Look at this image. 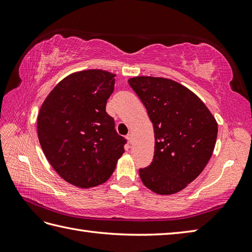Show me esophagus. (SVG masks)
<instances>
[{
  "label": "esophagus",
  "instance_id": "34e87169",
  "mask_svg": "<svg viewBox=\"0 0 252 252\" xmlns=\"http://www.w3.org/2000/svg\"><path fill=\"white\" fill-rule=\"evenodd\" d=\"M126 138H127V141H129V143L132 144V142H133V135L132 134H127Z\"/></svg>",
  "mask_w": 252,
  "mask_h": 252
}]
</instances>
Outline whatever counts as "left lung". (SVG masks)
I'll return each instance as SVG.
<instances>
[{"label": "left lung", "mask_w": 252, "mask_h": 252, "mask_svg": "<svg viewBox=\"0 0 252 252\" xmlns=\"http://www.w3.org/2000/svg\"><path fill=\"white\" fill-rule=\"evenodd\" d=\"M129 84L145 106L155 133L154 159L138 171L141 180L156 194H175L205 169L218 123L198 96L173 80L136 77Z\"/></svg>", "instance_id": "8db88e82"}]
</instances>
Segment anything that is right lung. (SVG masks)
<instances>
[{"label": "right lung", "mask_w": 252, "mask_h": 252, "mask_svg": "<svg viewBox=\"0 0 252 252\" xmlns=\"http://www.w3.org/2000/svg\"><path fill=\"white\" fill-rule=\"evenodd\" d=\"M115 74L100 69L72 73L53 89L37 116L46 159L68 183L82 189L110 178L126 140L106 111Z\"/></svg>", "instance_id": "1"}]
</instances>
